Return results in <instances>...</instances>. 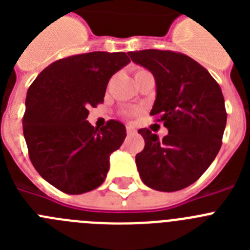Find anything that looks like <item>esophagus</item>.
<instances>
[{
	"label": "esophagus",
	"mask_w": 250,
	"mask_h": 250,
	"mask_svg": "<svg viewBox=\"0 0 250 250\" xmlns=\"http://www.w3.org/2000/svg\"><path fill=\"white\" fill-rule=\"evenodd\" d=\"M126 132H127V135H132V134H135L136 130H135V127L126 126Z\"/></svg>",
	"instance_id": "1"
}]
</instances>
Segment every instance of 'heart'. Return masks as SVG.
Listing matches in <instances>:
<instances>
[{"mask_svg":"<svg viewBox=\"0 0 250 250\" xmlns=\"http://www.w3.org/2000/svg\"><path fill=\"white\" fill-rule=\"evenodd\" d=\"M144 72H147V71L146 70H144V68H138V70L135 71V76L144 74ZM139 112H140V110L139 109H129V110H125V111H123V115L125 116V118L130 119V118H134V116H136Z\"/></svg>","mask_w":250,"mask_h":250,"instance_id":"obj_1","label":"heart"}]
</instances>
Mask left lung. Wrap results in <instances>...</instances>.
Wrapping results in <instances>:
<instances>
[{
    "label": "left lung",
    "mask_w": 250,
    "mask_h": 250,
    "mask_svg": "<svg viewBox=\"0 0 250 250\" xmlns=\"http://www.w3.org/2000/svg\"><path fill=\"white\" fill-rule=\"evenodd\" d=\"M129 56L155 77L150 115L169 131L159 139L149 129L139 130L145 140L135 158L141 180L159 191L184 189L204 174L222 146L227 125L222 89L207 68L180 52L143 50Z\"/></svg>",
    "instance_id": "obj_1"
}]
</instances>
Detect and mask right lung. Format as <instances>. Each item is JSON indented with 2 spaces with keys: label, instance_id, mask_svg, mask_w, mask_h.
Wrapping results in <instances>:
<instances>
[{
  "label": "right lung",
  "instance_id": "obj_1",
  "mask_svg": "<svg viewBox=\"0 0 250 250\" xmlns=\"http://www.w3.org/2000/svg\"><path fill=\"white\" fill-rule=\"evenodd\" d=\"M130 62L125 52L95 51L57 60L28 87L22 119L28 156L46 182L66 194L100 187L110 154L126 138L120 121L91 126L90 107L104 103L112 75Z\"/></svg>",
  "mask_w": 250,
  "mask_h": 250
}]
</instances>
